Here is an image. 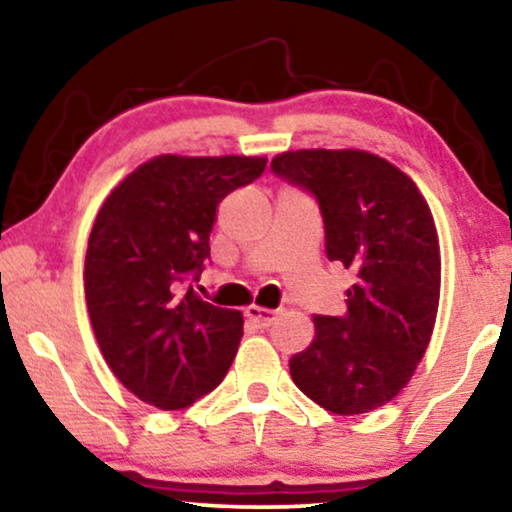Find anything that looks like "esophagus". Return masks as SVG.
<instances>
[{"mask_svg":"<svg viewBox=\"0 0 512 512\" xmlns=\"http://www.w3.org/2000/svg\"><path fill=\"white\" fill-rule=\"evenodd\" d=\"M247 317H249V321H254L258 328H268L272 321L277 319V312L275 310H268V307L249 305L247 307Z\"/></svg>","mask_w":512,"mask_h":512,"instance_id":"obj_1","label":"esophagus"}]
</instances>
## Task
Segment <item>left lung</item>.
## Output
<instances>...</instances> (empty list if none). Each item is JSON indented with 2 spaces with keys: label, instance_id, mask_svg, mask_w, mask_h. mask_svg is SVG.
<instances>
[{
  "label": "left lung",
  "instance_id": "8db88e82",
  "mask_svg": "<svg viewBox=\"0 0 512 512\" xmlns=\"http://www.w3.org/2000/svg\"><path fill=\"white\" fill-rule=\"evenodd\" d=\"M270 167L317 198L328 261L354 272L347 312L314 314V340L289 361L293 382L333 415L380 408L415 375L436 326L431 209L408 174L368 151H284Z\"/></svg>",
  "mask_w": 512,
  "mask_h": 512
}]
</instances>
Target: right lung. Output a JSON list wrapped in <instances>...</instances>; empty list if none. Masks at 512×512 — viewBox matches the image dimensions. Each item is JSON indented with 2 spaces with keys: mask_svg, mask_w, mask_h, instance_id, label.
I'll return each mask as SVG.
<instances>
[{
  "mask_svg": "<svg viewBox=\"0 0 512 512\" xmlns=\"http://www.w3.org/2000/svg\"><path fill=\"white\" fill-rule=\"evenodd\" d=\"M263 156L163 153L107 195L88 237L86 303L97 345L139 401L181 410L226 377L242 312L184 289L209 258L216 207L265 170Z\"/></svg>",
  "mask_w": 512,
  "mask_h": 512,
  "instance_id": "add662e5",
  "label": "right lung"
}]
</instances>
